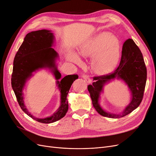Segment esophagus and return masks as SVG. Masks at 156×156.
<instances>
[{"mask_svg":"<svg viewBox=\"0 0 156 156\" xmlns=\"http://www.w3.org/2000/svg\"><path fill=\"white\" fill-rule=\"evenodd\" d=\"M82 77H83L84 80H85V81H86L88 83H92V79H91L90 78L87 74H84H84L82 75Z\"/></svg>","mask_w":156,"mask_h":156,"instance_id":"esophagus-1","label":"esophagus"}]
</instances>
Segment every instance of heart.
I'll return each instance as SVG.
<instances>
[{
	"instance_id": "heart-1",
	"label": "heart",
	"mask_w": 156,
	"mask_h": 156,
	"mask_svg": "<svg viewBox=\"0 0 156 156\" xmlns=\"http://www.w3.org/2000/svg\"><path fill=\"white\" fill-rule=\"evenodd\" d=\"M83 56H94L99 54L93 62V68L97 73H105L116 65L119 59V42L109 33H101L83 44L79 50ZM69 58L79 63L80 60L75 54H71Z\"/></svg>"
}]
</instances>
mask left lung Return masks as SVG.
Instances as JSON below:
<instances>
[{"label": "left lung", "instance_id": "left-lung-1", "mask_svg": "<svg viewBox=\"0 0 156 156\" xmlns=\"http://www.w3.org/2000/svg\"><path fill=\"white\" fill-rule=\"evenodd\" d=\"M147 71L143 54L132 39H127L122 46L120 62L112 72L93 77L96 82L88 86L92 105L99 114L112 119H119L129 115L137 108L143 100L146 86ZM116 78L126 82L132 92V98L130 104L122 113L112 114L103 111L98 105V100L102 87L107 82Z\"/></svg>", "mask_w": 156, "mask_h": 156}]
</instances>
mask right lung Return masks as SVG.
<instances>
[{"mask_svg":"<svg viewBox=\"0 0 156 156\" xmlns=\"http://www.w3.org/2000/svg\"><path fill=\"white\" fill-rule=\"evenodd\" d=\"M53 43V35L49 30L44 29L27 34L14 58L11 79L12 87L21 109L32 119L44 124L53 123L66 115L68 110L67 95L72 83L78 78L76 74L68 75L62 79L60 82L57 81L61 93V104L52 116L45 119H37L27 111L22 90L27 80L32 76V72L40 68L48 67L53 70L56 80L61 77L55 62L57 53L51 48Z\"/></svg>","mask_w":156,"mask_h":156,"instance_id":"obj_1","label":"right lung"}]
</instances>
